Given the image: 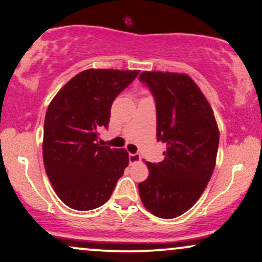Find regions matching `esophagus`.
I'll list each match as a JSON object with an SVG mask.
<instances>
[{"label": "esophagus", "mask_w": 262, "mask_h": 262, "mask_svg": "<svg viewBox=\"0 0 262 262\" xmlns=\"http://www.w3.org/2000/svg\"><path fill=\"white\" fill-rule=\"evenodd\" d=\"M141 157L139 154H129V162H130V164H134V163H138V162H140Z\"/></svg>", "instance_id": "obj_1"}]
</instances>
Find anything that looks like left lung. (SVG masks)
Here are the masks:
<instances>
[{
    "label": "left lung",
    "instance_id": "8db88e82",
    "mask_svg": "<svg viewBox=\"0 0 262 262\" xmlns=\"http://www.w3.org/2000/svg\"><path fill=\"white\" fill-rule=\"evenodd\" d=\"M139 81L155 99L157 141L167 145L163 161L147 162L150 174L139 193L148 211L173 219L190 209L209 183L219 129L209 102L187 75L142 72Z\"/></svg>",
    "mask_w": 262,
    "mask_h": 262
}]
</instances>
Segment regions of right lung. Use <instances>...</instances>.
<instances>
[{
	"label": "right lung",
	"mask_w": 262,
	"mask_h": 262,
	"mask_svg": "<svg viewBox=\"0 0 262 262\" xmlns=\"http://www.w3.org/2000/svg\"><path fill=\"white\" fill-rule=\"evenodd\" d=\"M139 72L82 71L49 104L43 129V162L55 193L72 209L100 207L123 175L128 152L101 146L99 130L107 129L112 102Z\"/></svg>",
	"instance_id": "add662e5"
}]
</instances>
